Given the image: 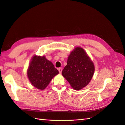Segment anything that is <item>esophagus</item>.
I'll return each mask as SVG.
<instances>
[{
  "label": "esophagus",
  "mask_w": 125,
  "mask_h": 125,
  "mask_svg": "<svg viewBox=\"0 0 125 125\" xmlns=\"http://www.w3.org/2000/svg\"><path fill=\"white\" fill-rule=\"evenodd\" d=\"M58 70H59L60 73H61L62 71V69L61 68H58Z\"/></svg>",
  "instance_id": "obj_1"
}]
</instances>
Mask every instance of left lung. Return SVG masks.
<instances>
[{"label": "left lung", "mask_w": 125, "mask_h": 125, "mask_svg": "<svg viewBox=\"0 0 125 125\" xmlns=\"http://www.w3.org/2000/svg\"><path fill=\"white\" fill-rule=\"evenodd\" d=\"M94 70V64L85 51L78 47L70 54L62 74L72 88L79 90L89 83Z\"/></svg>", "instance_id": "8db88e82"}]
</instances>
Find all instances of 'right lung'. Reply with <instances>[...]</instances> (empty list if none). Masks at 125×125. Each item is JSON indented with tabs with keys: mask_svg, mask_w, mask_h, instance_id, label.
I'll use <instances>...</instances> for the list:
<instances>
[{
	"mask_svg": "<svg viewBox=\"0 0 125 125\" xmlns=\"http://www.w3.org/2000/svg\"><path fill=\"white\" fill-rule=\"evenodd\" d=\"M31 84L37 88L43 90L48 86L52 79L59 73L54 64L45 56H34L27 71Z\"/></svg>",
	"mask_w": 125,
	"mask_h": 125,
	"instance_id": "1",
	"label": "right lung"
}]
</instances>
